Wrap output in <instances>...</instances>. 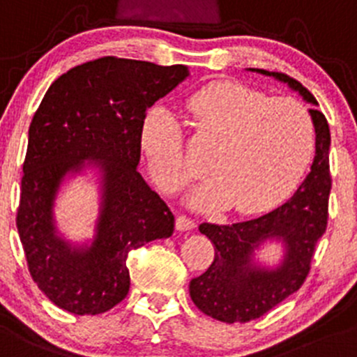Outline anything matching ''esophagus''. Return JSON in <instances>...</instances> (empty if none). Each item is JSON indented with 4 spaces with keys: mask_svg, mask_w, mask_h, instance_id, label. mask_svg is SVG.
Listing matches in <instances>:
<instances>
[{
    "mask_svg": "<svg viewBox=\"0 0 357 357\" xmlns=\"http://www.w3.org/2000/svg\"><path fill=\"white\" fill-rule=\"evenodd\" d=\"M195 228V221L190 220L186 216H178L176 218V230L179 231H190Z\"/></svg>",
    "mask_w": 357,
    "mask_h": 357,
    "instance_id": "esophagus-1",
    "label": "esophagus"
}]
</instances>
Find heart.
<instances>
[{
	"label": "heart",
	"mask_w": 357,
	"mask_h": 357,
	"mask_svg": "<svg viewBox=\"0 0 357 357\" xmlns=\"http://www.w3.org/2000/svg\"><path fill=\"white\" fill-rule=\"evenodd\" d=\"M197 134L216 141L207 157L209 176L190 193L193 209L230 204L241 214H258L284 202L305 176L316 132L307 109L289 98H268L237 82L202 86L186 102ZM141 148L164 193H176L193 171L183 150V129L164 106L143 116Z\"/></svg>",
	"instance_id": "1"
}]
</instances>
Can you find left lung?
Returning <instances> with one entry per match:
<instances>
[{"label":"left lung","mask_w":357,"mask_h":357,"mask_svg":"<svg viewBox=\"0 0 357 357\" xmlns=\"http://www.w3.org/2000/svg\"><path fill=\"white\" fill-rule=\"evenodd\" d=\"M248 71L288 83L291 91L314 106L309 113L316 130V157L295 195L278 209L242 223L199 227L200 234L213 242L214 259L202 275L190 281V296L204 314L230 324L258 319L298 291L310 271L317 241L326 231L331 190L330 127L317 109L316 98L288 75L256 68ZM266 240L285 244L279 266L266 267L254 261V252Z\"/></svg>","instance_id":"left-lung-1"}]
</instances>
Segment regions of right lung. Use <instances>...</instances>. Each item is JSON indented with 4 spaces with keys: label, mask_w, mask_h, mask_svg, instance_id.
<instances>
[{
    "label": "right lung",
    "mask_w": 357,
    "mask_h": 357,
    "mask_svg": "<svg viewBox=\"0 0 357 357\" xmlns=\"http://www.w3.org/2000/svg\"><path fill=\"white\" fill-rule=\"evenodd\" d=\"M190 76L186 66L101 57L69 69L45 94L29 126L17 228L31 278L52 303L96 316L130 288L132 249L174 231V216L137 172L148 108ZM96 167L102 202L89 245L66 241L54 199L69 174Z\"/></svg>",
    "instance_id": "add662e5"
}]
</instances>
